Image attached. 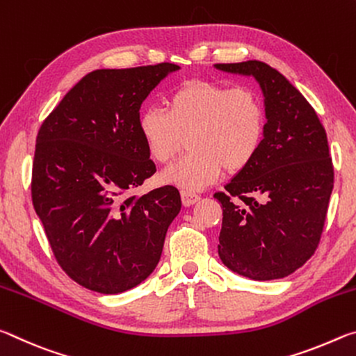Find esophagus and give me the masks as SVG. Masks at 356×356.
I'll return each instance as SVG.
<instances>
[{"label":"esophagus","instance_id":"1","mask_svg":"<svg viewBox=\"0 0 356 356\" xmlns=\"http://www.w3.org/2000/svg\"><path fill=\"white\" fill-rule=\"evenodd\" d=\"M180 195H182V202H184L185 207H190V206H193V204L201 200L200 195H196V193L188 191V190H182Z\"/></svg>","mask_w":356,"mask_h":356}]
</instances>
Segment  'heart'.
<instances>
[{"mask_svg": "<svg viewBox=\"0 0 356 356\" xmlns=\"http://www.w3.org/2000/svg\"><path fill=\"white\" fill-rule=\"evenodd\" d=\"M166 110L149 106L138 130L150 159L165 165L188 135L191 152L161 172V182L196 191L227 172L245 170L262 146L265 106L254 89L191 80L172 91Z\"/></svg>", "mask_w": 356, "mask_h": 356, "instance_id": "b5f03b06", "label": "heart"}]
</instances>
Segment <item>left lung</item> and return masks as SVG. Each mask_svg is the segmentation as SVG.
<instances>
[{
    "label": "left lung",
    "instance_id": "obj_1",
    "mask_svg": "<svg viewBox=\"0 0 356 356\" xmlns=\"http://www.w3.org/2000/svg\"><path fill=\"white\" fill-rule=\"evenodd\" d=\"M252 75L265 102V135L254 160L226 191L218 254L229 270L256 281L293 273L314 254L334 184L327 134L314 108L284 75L262 61L215 64Z\"/></svg>",
    "mask_w": 356,
    "mask_h": 356
}]
</instances>
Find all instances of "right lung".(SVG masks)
Masks as SVG:
<instances>
[{
  "mask_svg": "<svg viewBox=\"0 0 356 356\" xmlns=\"http://www.w3.org/2000/svg\"><path fill=\"white\" fill-rule=\"evenodd\" d=\"M174 70L171 63L94 70L39 129L33 206L58 264L89 291L119 293L146 280L182 207L172 185L131 195L155 172L138 130L141 104Z\"/></svg>",
  "mask_w": 356,
  "mask_h": 356,
  "instance_id": "1",
  "label": "right lung"
}]
</instances>
